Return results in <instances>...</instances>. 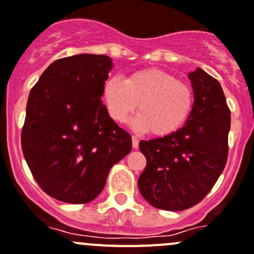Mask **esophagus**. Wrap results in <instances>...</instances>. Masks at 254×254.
Segmentation results:
<instances>
[{
    "label": "esophagus",
    "mask_w": 254,
    "mask_h": 254,
    "mask_svg": "<svg viewBox=\"0 0 254 254\" xmlns=\"http://www.w3.org/2000/svg\"><path fill=\"white\" fill-rule=\"evenodd\" d=\"M132 147L134 149H137L139 147V139L136 136H132Z\"/></svg>",
    "instance_id": "obj_1"
}]
</instances>
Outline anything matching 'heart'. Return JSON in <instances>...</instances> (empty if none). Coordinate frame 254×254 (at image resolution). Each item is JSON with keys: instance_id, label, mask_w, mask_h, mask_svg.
<instances>
[{"instance_id": "b5f03b06", "label": "heart", "mask_w": 254, "mask_h": 254, "mask_svg": "<svg viewBox=\"0 0 254 254\" xmlns=\"http://www.w3.org/2000/svg\"><path fill=\"white\" fill-rule=\"evenodd\" d=\"M103 99L109 115L124 123L135 109L139 114L131 124L137 131L167 136L181 129L193 108V92L187 83L161 69H142L122 80L105 82Z\"/></svg>"}]
</instances>
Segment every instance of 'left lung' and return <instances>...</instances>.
Returning a JSON list of instances; mask_svg holds the SVG:
<instances>
[{
  "mask_svg": "<svg viewBox=\"0 0 254 254\" xmlns=\"http://www.w3.org/2000/svg\"><path fill=\"white\" fill-rule=\"evenodd\" d=\"M189 78L195 102L186 124L171 135L139 142L146 167L137 186L142 197L160 210L197 205L227 162L231 112L222 87L201 68Z\"/></svg>",
  "mask_w": 254,
  "mask_h": 254,
  "instance_id": "8db88e82",
  "label": "left lung"
}]
</instances>
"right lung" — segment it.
<instances>
[{"mask_svg": "<svg viewBox=\"0 0 254 254\" xmlns=\"http://www.w3.org/2000/svg\"><path fill=\"white\" fill-rule=\"evenodd\" d=\"M112 68L103 54L61 58L29 93L22 151L37 184L56 200L93 201L113 165L131 151V136L100 99Z\"/></svg>", "mask_w": 254, "mask_h": 254, "instance_id": "obj_1", "label": "right lung"}]
</instances>
